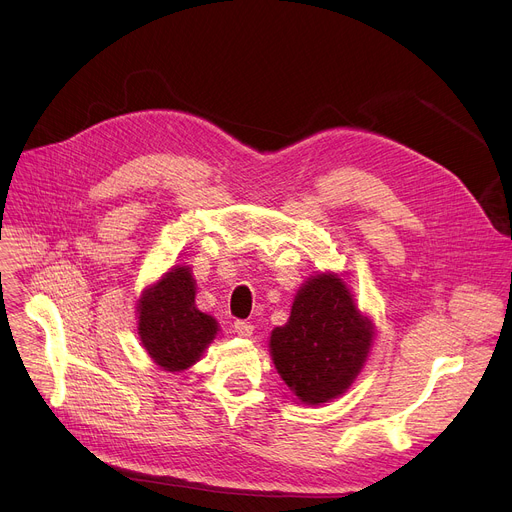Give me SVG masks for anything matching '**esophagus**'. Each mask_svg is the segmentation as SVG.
<instances>
[{
	"label": "esophagus",
	"instance_id": "obj_1",
	"mask_svg": "<svg viewBox=\"0 0 512 512\" xmlns=\"http://www.w3.org/2000/svg\"><path fill=\"white\" fill-rule=\"evenodd\" d=\"M233 328H235V332H237L239 336H243V338H249V336L253 334V326H251L249 322H243V320H237Z\"/></svg>",
	"mask_w": 512,
	"mask_h": 512
}]
</instances>
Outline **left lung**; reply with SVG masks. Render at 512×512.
<instances>
[{
    "label": "left lung",
    "mask_w": 512,
    "mask_h": 512,
    "mask_svg": "<svg viewBox=\"0 0 512 512\" xmlns=\"http://www.w3.org/2000/svg\"><path fill=\"white\" fill-rule=\"evenodd\" d=\"M373 342L364 318L332 273L316 275L298 291L285 326L271 332V356L285 385L302 403L318 405L342 395L360 373Z\"/></svg>",
    "instance_id": "obj_1"
}]
</instances>
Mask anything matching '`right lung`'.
Returning a JSON list of instances; mask_svg holds the SVG:
<instances>
[{"instance_id": "right-lung-1", "label": "right lung", "mask_w": 512, "mask_h": 512, "mask_svg": "<svg viewBox=\"0 0 512 512\" xmlns=\"http://www.w3.org/2000/svg\"><path fill=\"white\" fill-rule=\"evenodd\" d=\"M194 289L190 267H174L154 287L145 289L137 304L139 338L148 354L170 373L194 364L218 330L216 320L196 308Z\"/></svg>"}]
</instances>
